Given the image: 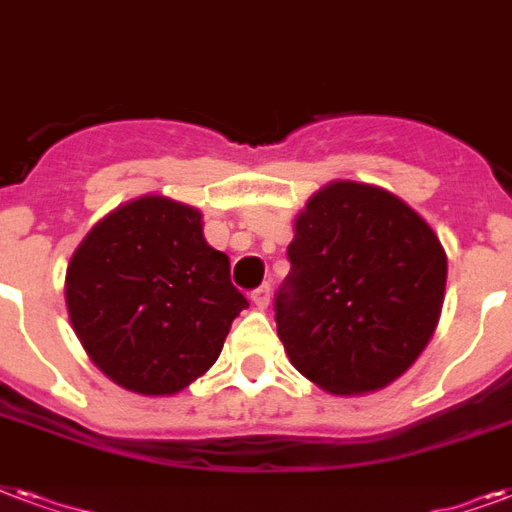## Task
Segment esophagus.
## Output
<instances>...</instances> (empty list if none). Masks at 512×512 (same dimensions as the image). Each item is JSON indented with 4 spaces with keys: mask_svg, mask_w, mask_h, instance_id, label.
Here are the masks:
<instances>
[{
    "mask_svg": "<svg viewBox=\"0 0 512 512\" xmlns=\"http://www.w3.org/2000/svg\"><path fill=\"white\" fill-rule=\"evenodd\" d=\"M252 303H255L257 308H268V303H271V287L268 284H263V287H257V290H252Z\"/></svg>",
    "mask_w": 512,
    "mask_h": 512,
    "instance_id": "34e87169",
    "label": "esophagus"
}]
</instances>
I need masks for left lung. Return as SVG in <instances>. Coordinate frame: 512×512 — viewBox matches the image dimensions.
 Wrapping results in <instances>:
<instances>
[{"mask_svg":"<svg viewBox=\"0 0 512 512\" xmlns=\"http://www.w3.org/2000/svg\"><path fill=\"white\" fill-rule=\"evenodd\" d=\"M276 333L295 368L330 395H365L411 368L438 327L446 252L384 187L330 182L295 217Z\"/></svg>","mask_w":512,"mask_h":512,"instance_id":"left-lung-1","label":"left lung"}]
</instances>
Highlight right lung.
<instances>
[{"mask_svg":"<svg viewBox=\"0 0 512 512\" xmlns=\"http://www.w3.org/2000/svg\"><path fill=\"white\" fill-rule=\"evenodd\" d=\"M66 308L93 365L128 392L177 395L220 357L249 306L201 212L142 195L96 222L66 268Z\"/></svg>","mask_w":512,"mask_h":512,"instance_id":"right-lung-1","label":"right lung"}]
</instances>
